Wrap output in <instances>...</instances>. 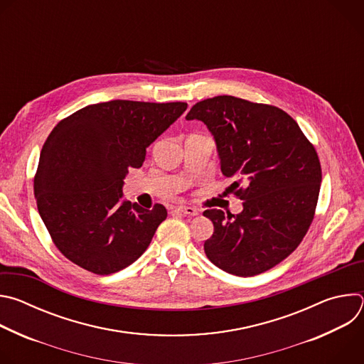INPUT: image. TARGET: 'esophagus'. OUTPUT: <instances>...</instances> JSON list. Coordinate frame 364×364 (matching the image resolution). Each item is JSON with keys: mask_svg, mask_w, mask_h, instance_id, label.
I'll return each instance as SVG.
<instances>
[{"mask_svg": "<svg viewBox=\"0 0 364 364\" xmlns=\"http://www.w3.org/2000/svg\"><path fill=\"white\" fill-rule=\"evenodd\" d=\"M176 209H177L178 212L184 213L186 216H197V215H198V210L194 209V207H191V205H177Z\"/></svg>", "mask_w": 364, "mask_h": 364, "instance_id": "34e87169", "label": "esophagus"}]
</instances>
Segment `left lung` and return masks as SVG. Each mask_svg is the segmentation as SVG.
Wrapping results in <instances>:
<instances>
[{
	"mask_svg": "<svg viewBox=\"0 0 364 364\" xmlns=\"http://www.w3.org/2000/svg\"><path fill=\"white\" fill-rule=\"evenodd\" d=\"M215 138L229 188L243 200L239 215L205 210L215 226L205 256L236 277L278 265L304 239L314 219L321 186L316 148L282 109L235 96L197 102L186 117Z\"/></svg>",
	"mask_w": 364,
	"mask_h": 364,
	"instance_id": "obj_1",
	"label": "left lung"
}]
</instances>
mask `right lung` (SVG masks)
<instances>
[{
  "mask_svg": "<svg viewBox=\"0 0 364 364\" xmlns=\"http://www.w3.org/2000/svg\"><path fill=\"white\" fill-rule=\"evenodd\" d=\"M187 109L186 102L111 100L87 105L47 136L34 177L41 220L58 249L80 268L111 275L145 252L167 218L124 200V180L146 148Z\"/></svg>",
  "mask_w": 364,
  "mask_h": 364,
  "instance_id": "obj_1",
  "label": "right lung"
}]
</instances>
